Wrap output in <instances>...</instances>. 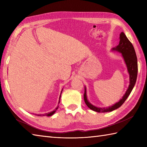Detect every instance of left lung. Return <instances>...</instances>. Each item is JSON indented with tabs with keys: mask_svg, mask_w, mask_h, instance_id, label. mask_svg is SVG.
I'll return each instance as SVG.
<instances>
[{
	"mask_svg": "<svg viewBox=\"0 0 147 147\" xmlns=\"http://www.w3.org/2000/svg\"><path fill=\"white\" fill-rule=\"evenodd\" d=\"M112 51H116L119 52L122 55L124 61L125 62L127 72L129 76V85L127 88L125 94L123 95L122 98L119 102H116L108 107H98L93 105L90 103L86 95V88L85 86V93H84V100L86 105L91 109V110L97 112H107L114 111L115 109L120 107L126 101L127 98L128 97L135 85L138 74V62H137V57L135 49L133 47L132 43L130 42L128 38H127L124 32H121L119 36V43L116 47L112 49Z\"/></svg>",
	"mask_w": 147,
	"mask_h": 147,
	"instance_id": "left-lung-1",
	"label": "left lung"
}]
</instances>
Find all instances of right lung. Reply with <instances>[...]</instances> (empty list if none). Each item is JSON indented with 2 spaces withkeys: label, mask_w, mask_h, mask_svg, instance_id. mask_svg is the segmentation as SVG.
<instances>
[{
  "label": "right lung",
  "mask_w": 147,
  "mask_h": 147,
  "mask_svg": "<svg viewBox=\"0 0 147 147\" xmlns=\"http://www.w3.org/2000/svg\"><path fill=\"white\" fill-rule=\"evenodd\" d=\"M62 90H63V89L62 90V91H61V95H60V96H59V102H60V99H61V93H62ZM58 107H59V106L57 105V107H56L54 111H51V112H48V113H45V114H38V115H38V116H51V115H52L53 114H54L55 112H56V111L57 110V109H58Z\"/></svg>",
  "instance_id": "1"
}]
</instances>
